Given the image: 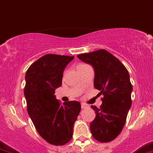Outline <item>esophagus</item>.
<instances>
[{
	"label": "esophagus",
	"mask_w": 153,
	"mask_h": 153,
	"mask_svg": "<svg viewBox=\"0 0 153 153\" xmlns=\"http://www.w3.org/2000/svg\"><path fill=\"white\" fill-rule=\"evenodd\" d=\"M88 107H89V105L86 104V103H81V108H88Z\"/></svg>",
	"instance_id": "obj_1"
}]
</instances>
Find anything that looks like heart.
I'll use <instances>...</instances> for the list:
<instances>
[{
  "label": "heart",
  "mask_w": 153,
  "mask_h": 153,
  "mask_svg": "<svg viewBox=\"0 0 153 153\" xmlns=\"http://www.w3.org/2000/svg\"><path fill=\"white\" fill-rule=\"evenodd\" d=\"M82 65H79L78 67H80V66H82Z\"/></svg>",
  "instance_id": "obj_1"
}]
</instances>
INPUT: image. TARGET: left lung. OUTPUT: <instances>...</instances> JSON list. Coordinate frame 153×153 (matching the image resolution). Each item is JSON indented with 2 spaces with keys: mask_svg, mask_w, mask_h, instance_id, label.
Masks as SVG:
<instances>
[{
  "mask_svg": "<svg viewBox=\"0 0 153 153\" xmlns=\"http://www.w3.org/2000/svg\"><path fill=\"white\" fill-rule=\"evenodd\" d=\"M78 57L93 66L94 87L100 91L99 94L103 95L100 108L91 106L96 112L90 124L91 134L101 143L112 141L122 131L131 106L129 73L117 57L103 49L78 54Z\"/></svg>",
  "mask_w": 153,
  "mask_h": 153,
  "instance_id": "obj_1",
  "label": "left lung"
}]
</instances>
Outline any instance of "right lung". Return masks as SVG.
Wrapping results in <instances>:
<instances>
[{
	"label": "right lung",
	"mask_w": 153,
	"mask_h": 153,
	"mask_svg": "<svg viewBox=\"0 0 153 153\" xmlns=\"http://www.w3.org/2000/svg\"><path fill=\"white\" fill-rule=\"evenodd\" d=\"M73 56L47 54L35 61L25 75L27 112L40 136L54 145H63L72 139L73 125L80 111V102L61 105L55 89L62 85L65 68Z\"/></svg>",
	"instance_id": "add662e5"
}]
</instances>
